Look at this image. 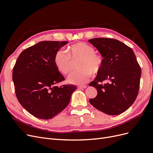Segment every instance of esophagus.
<instances>
[{"label": "esophagus", "mask_w": 153, "mask_h": 153, "mask_svg": "<svg viewBox=\"0 0 153 153\" xmlns=\"http://www.w3.org/2000/svg\"><path fill=\"white\" fill-rule=\"evenodd\" d=\"M86 87H87V85H86L78 86V88H79V89H85V88H86Z\"/></svg>", "instance_id": "1"}]
</instances>
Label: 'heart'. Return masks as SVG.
<instances>
[{"mask_svg": "<svg viewBox=\"0 0 153 153\" xmlns=\"http://www.w3.org/2000/svg\"><path fill=\"white\" fill-rule=\"evenodd\" d=\"M80 59L78 68L68 78V81L73 84L82 85L89 79L91 72L98 73L103 65V58L95 53L93 47L85 43H79L71 46L69 52L64 49L58 50L55 55L54 63L58 70L67 74L72 69V59Z\"/></svg>", "mask_w": 153, "mask_h": 153, "instance_id": "obj_1", "label": "heart"}]
</instances>
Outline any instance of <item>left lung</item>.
I'll return each instance as SVG.
<instances>
[{
    "instance_id": "obj_1",
    "label": "left lung",
    "mask_w": 153,
    "mask_h": 153,
    "mask_svg": "<svg viewBox=\"0 0 153 153\" xmlns=\"http://www.w3.org/2000/svg\"><path fill=\"white\" fill-rule=\"evenodd\" d=\"M89 41L103 57L102 68L89 84L98 94L89 102L106 114L123 113L135 101L139 90L141 69L135 55L130 47L117 39L98 38ZM103 81L107 83L103 84Z\"/></svg>"
}]
</instances>
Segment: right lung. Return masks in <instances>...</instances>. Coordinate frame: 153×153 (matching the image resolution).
<instances>
[{
  "label": "right lung",
  "mask_w": 153,
  "mask_h": 153,
  "mask_svg": "<svg viewBox=\"0 0 153 153\" xmlns=\"http://www.w3.org/2000/svg\"><path fill=\"white\" fill-rule=\"evenodd\" d=\"M68 41H41L20 54L13 69L16 98L34 117L49 119L65 108L76 85L56 86L65 80L57 69L54 57Z\"/></svg>",
  "instance_id": "right-lung-1"
}]
</instances>
